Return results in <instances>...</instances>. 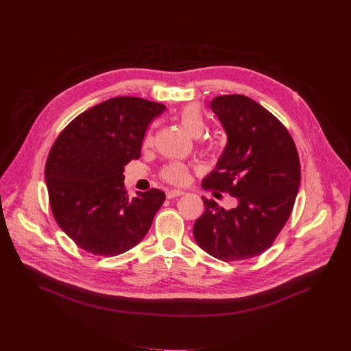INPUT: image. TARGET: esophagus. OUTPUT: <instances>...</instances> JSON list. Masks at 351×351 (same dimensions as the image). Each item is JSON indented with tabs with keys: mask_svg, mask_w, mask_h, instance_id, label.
Segmentation results:
<instances>
[{
	"mask_svg": "<svg viewBox=\"0 0 351 351\" xmlns=\"http://www.w3.org/2000/svg\"><path fill=\"white\" fill-rule=\"evenodd\" d=\"M186 192L180 191V189H171L167 192V197L168 199H173V197H179V196H183Z\"/></svg>",
	"mask_w": 351,
	"mask_h": 351,
	"instance_id": "34e87169",
	"label": "esophagus"
}]
</instances>
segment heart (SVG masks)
<instances>
[{
	"label": "heart",
	"mask_w": 351,
	"mask_h": 351,
	"mask_svg": "<svg viewBox=\"0 0 351 351\" xmlns=\"http://www.w3.org/2000/svg\"><path fill=\"white\" fill-rule=\"evenodd\" d=\"M179 121L180 123L184 125L186 131L197 138L206 132V122L202 108L197 104H192L186 106L180 112H179ZM152 145V136L147 135L145 139V145ZM204 148L209 152H219L221 149V143L216 139H208L204 143ZM160 178L171 184L182 186L186 184L189 178V169L184 163L180 162H171L165 165L162 171H160Z\"/></svg>",
	"instance_id": "heart-1"
}]
</instances>
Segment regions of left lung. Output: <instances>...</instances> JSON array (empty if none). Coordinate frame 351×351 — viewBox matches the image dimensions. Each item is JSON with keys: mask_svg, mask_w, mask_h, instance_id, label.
<instances>
[{"mask_svg": "<svg viewBox=\"0 0 351 351\" xmlns=\"http://www.w3.org/2000/svg\"><path fill=\"white\" fill-rule=\"evenodd\" d=\"M210 108L228 142L202 186L228 192L237 206L227 210L203 197L206 210L195 221L193 236L215 258L247 260L271 247L287 224L301 182L300 158L287 127L253 99L221 95Z\"/></svg>", "mask_w": 351, "mask_h": 351, "instance_id": "8db88e82", "label": "left lung"}]
</instances>
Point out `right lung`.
Masks as SVG:
<instances>
[{
    "label": "right lung",
    "mask_w": 351,
    "mask_h": 351,
    "mask_svg": "<svg viewBox=\"0 0 351 351\" xmlns=\"http://www.w3.org/2000/svg\"><path fill=\"white\" fill-rule=\"evenodd\" d=\"M165 110L136 97L97 104L63 128L51 147L45 179L57 224L83 250L112 257L138 245L165 203L151 188L130 199L124 165L141 158L148 124Z\"/></svg>",
    "instance_id": "1"
}]
</instances>
